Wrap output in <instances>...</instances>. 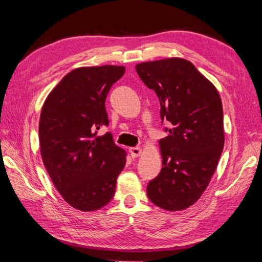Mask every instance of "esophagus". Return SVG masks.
<instances>
[{"instance_id":"obj_1","label":"esophagus","mask_w":262,"mask_h":262,"mask_svg":"<svg viewBox=\"0 0 262 262\" xmlns=\"http://www.w3.org/2000/svg\"><path fill=\"white\" fill-rule=\"evenodd\" d=\"M129 152H130L133 158H136V157H139L140 155L142 154V149L141 148H137V147L129 148Z\"/></svg>"}]
</instances>
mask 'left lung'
<instances>
[{
	"mask_svg": "<svg viewBox=\"0 0 262 262\" xmlns=\"http://www.w3.org/2000/svg\"><path fill=\"white\" fill-rule=\"evenodd\" d=\"M156 92L167 136L159 140L163 167L149 181L150 201L170 211L186 209L205 192L224 147L223 107L216 88L189 61L172 57L136 64Z\"/></svg>",
	"mask_w": 262,
	"mask_h": 262,
	"instance_id": "left-lung-1",
	"label": "left lung"
}]
</instances>
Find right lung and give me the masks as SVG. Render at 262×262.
<instances>
[{"label": "right lung", "mask_w": 262, "mask_h": 262, "mask_svg": "<svg viewBox=\"0 0 262 262\" xmlns=\"http://www.w3.org/2000/svg\"><path fill=\"white\" fill-rule=\"evenodd\" d=\"M122 66L74 69L53 89L39 121L41 158L53 184L70 206L94 211L112 200L126 164L125 150L111 133L105 100L125 74Z\"/></svg>", "instance_id": "right-lung-1"}]
</instances>
